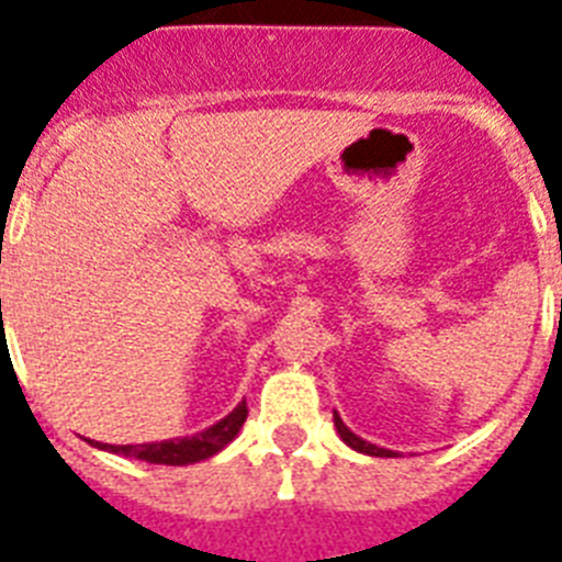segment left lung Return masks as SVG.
Listing matches in <instances>:
<instances>
[{
  "label": "left lung",
  "mask_w": 562,
  "mask_h": 562,
  "mask_svg": "<svg viewBox=\"0 0 562 562\" xmlns=\"http://www.w3.org/2000/svg\"><path fill=\"white\" fill-rule=\"evenodd\" d=\"M334 428H337L342 442L349 448H355V451H360V454H369V458H398V451H390V448H381L375 446V442H367L363 437H358V434L340 419V413L337 411H334Z\"/></svg>",
  "instance_id": "8db88e82"
}]
</instances>
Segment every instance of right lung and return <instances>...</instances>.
<instances>
[{
	"mask_svg": "<svg viewBox=\"0 0 562 562\" xmlns=\"http://www.w3.org/2000/svg\"><path fill=\"white\" fill-rule=\"evenodd\" d=\"M246 413H249L246 411V402H240L225 419H220L211 428H204L202 434H193V437L143 442V446H108V442H93V446L102 448V451H111V454L146 460V463H160V467H190V463H199V460L220 454L222 448L240 434Z\"/></svg>",
	"mask_w": 562,
	"mask_h": 562,
	"instance_id": "1",
	"label": "right lung"
}]
</instances>
